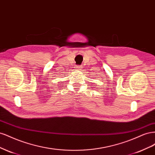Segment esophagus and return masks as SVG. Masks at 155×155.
Wrapping results in <instances>:
<instances>
[{
    "label": "esophagus",
    "mask_w": 155,
    "mask_h": 155,
    "mask_svg": "<svg viewBox=\"0 0 155 155\" xmlns=\"http://www.w3.org/2000/svg\"><path fill=\"white\" fill-rule=\"evenodd\" d=\"M76 68H77V69H78V70H81V66H79V65H78V66L76 67Z\"/></svg>",
    "instance_id": "1"
}]
</instances>
